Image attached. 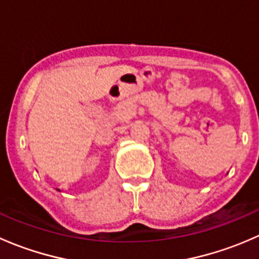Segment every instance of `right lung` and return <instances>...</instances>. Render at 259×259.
<instances>
[{
    "label": "right lung",
    "mask_w": 259,
    "mask_h": 259,
    "mask_svg": "<svg viewBox=\"0 0 259 259\" xmlns=\"http://www.w3.org/2000/svg\"><path fill=\"white\" fill-rule=\"evenodd\" d=\"M57 190H59V189H57Z\"/></svg>",
    "instance_id": "right-lung-1"
}]
</instances>
